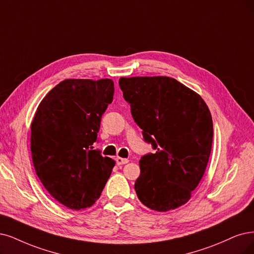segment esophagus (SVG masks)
<instances>
[{"instance_id":"obj_1","label":"esophagus","mask_w":254,"mask_h":254,"mask_svg":"<svg viewBox=\"0 0 254 254\" xmlns=\"http://www.w3.org/2000/svg\"><path fill=\"white\" fill-rule=\"evenodd\" d=\"M128 162V159H125V158H120V157H117L116 158V163L117 165H122V164H126Z\"/></svg>"}]
</instances>
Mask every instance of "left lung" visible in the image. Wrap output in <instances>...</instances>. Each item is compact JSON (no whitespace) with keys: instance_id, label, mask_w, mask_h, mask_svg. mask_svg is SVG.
I'll use <instances>...</instances> for the list:
<instances>
[{"instance_id":"1","label":"left lung","mask_w":254,"mask_h":254,"mask_svg":"<svg viewBox=\"0 0 254 254\" xmlns=\"http://www.w3.org/2000/svg\"><path fill=\"white\" fill-rule=\"evenodd\" d=\"M119 87L144 141L156 149L139 161L138 199L157 211L180 207L190 199L209 160L213 126L207 105L166 76L121 77Z\"/></svg>"}]
</instances>
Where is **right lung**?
Segmentation results:
<instances>
[{
  "mask_svg": "<svg viewBox=\"0 0 254 254\" xmlns=\"http://www.w3.org/2000/svg\"><path fill=\"white\" fill-rule=\"evenodd\" d=\"M113 95L114 82L109 78L65 79L35 112L31 155L36 175L53 198L70 209L95 203L115 165L92 146Z\"/></svg>",
  "mask_w": 254,
  "mask_h": 254,
  "instance_id": "1",
  "label": "right lung"
}]
</instances>
